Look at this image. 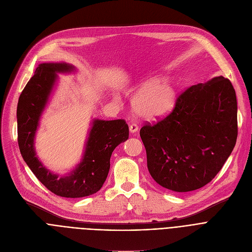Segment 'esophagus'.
I'll return each instance as SVG.
<instances>
[{
    "label": "esophagus",
    "instance_id": "34e87169",
    "mask_svg": "<svg viewBox=\"0 0 252 252\" xmlns=\"http://www.w3.org/2000/svg\"><path fill=\"white\" fill-rule=\"evenodd\" d=\"M138 129H139V126L136 125V124H131L130 126H129V131L130 132H137L138 131Z\"/></svg>",
    "mask_w": 252,
    "mask_h": 252
}]
</instances>
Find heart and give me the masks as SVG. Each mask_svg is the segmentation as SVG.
<instances>
[{
  "mask_svg": "<svg viewBox=\"0 0 252 252\" xmlns=\"http://www.w3.org/2000/svg\"><path fill=\"white\" fill-rule=\"evenodd\" d=\"M174 103V90L167 81L152 79L132 99V109L145 119H155L168 112Z\"/></svg>",
  "mask_w": 252,
  "mask_h": 252,
  "instance_id": "heart-1",
  "label": "heart"
}]
</instances>
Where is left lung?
<instances>
[{
    "mask_svg": "<svg viewBox=\"0 0 252 252\" xmlns=\"http://www.w3.org/2000/svg\"><path fill=\"white\" fill-rule=\"evenodd\" d=\"M237 135L236 93L223 76L187 88L168 115L146 123L140 130L151 176L176 192L211 182L235 147Z\"/></svg>",
    "mask_w": 252,
    "mask_h": 252,
    "instance_id": "left-lung-1",
    "label": "left lung"
}]
</instances>
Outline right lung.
I'll return each instance as SVG.
<instances>
[{
  "label": "right lung",
  "instance_id": "add662e5",
  "mask_svg": "<svg viewBox=\"0 0 252 252\" xmlns=\"http://www.w3.org/2000/svg\"><path fill=\"white\" fill-rule=\"evenodd\" d=\"M73 69L66 63H41L26 84L17 106V129L21 155L31 171L53 193L63 197H83L102 188L110 168L113 150L128 138L125 120L93 123L82 162L65 177L49 172L35 156L33 141L39 116L55 85L58 72Z\"/></svg>",
  "mask_w": 252,
  "mask_h": 252
}]
</instances>
